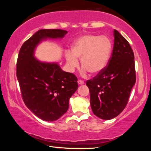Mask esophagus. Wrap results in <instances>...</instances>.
Instances as JSON below:
<instances>
[{"label": "esophagus", "mask_w": 151, "mask_h": 151, "mask_svg": "<svg viewBox=\"0 0 151 151\" xmlns=\"http://www.w3.org/2000/svg\"><path fill=\"white\" fill-rule=\"evenodd\" d=\"M78 85H84V84H85V83H84V81H83L78 80Z\"/></svg>", "instance_id": "esophagus-1"}]
</instances>
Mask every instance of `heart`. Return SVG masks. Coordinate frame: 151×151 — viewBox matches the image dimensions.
Instances as JSON below:
<instances>
[{
    "mask_svg": "<svg viewBox=\"0 0 151 151\" xmlns=\"http://www.w3.org/2000/svg\"><path fill=\"white\" fill-rule=\"evenodd\" d=\"M112 42L106 36L85 35L78 38L71 48L66 51L65 58L69 70L78 67L81 59L82 72L92 75L101 73L106 67L112 51Z\"/></svg>",
    "mask_w": 151,
    "mask_h": 151,
    "instance_id": "heart-1",
    "label": "heart"
}]
</instances>
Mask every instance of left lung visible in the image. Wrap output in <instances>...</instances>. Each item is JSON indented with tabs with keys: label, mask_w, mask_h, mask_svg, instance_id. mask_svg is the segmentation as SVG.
I'll list each match as a JSON object with an SVG mask.
<instances>
[{
	"label": "left lung",
	"mask_w": 151,
	"mask_h": 151,
	"mask_svg": "<svg viewBox=\"0 0 151 151\" xmlns=\"http://www.w3.org/2000/svg\"><path fill=\"white\" fill-rule=\"evenodd\" d=\"M114 38L109 65L86 83L92 111L103 120L112 119L121 113L136 81L134 56L131 46L115 29Z\"/></svg>",
	"instance_id": "8db88e82"
}]
</instances>
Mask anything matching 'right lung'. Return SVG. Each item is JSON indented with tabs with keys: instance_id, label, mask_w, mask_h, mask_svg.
I'll list each match as a JSON object with an SVG mask.
<instances>
[{
	"instance_id": "1",
	"label": "right lung",
	"mask_w": 151,
	"mask_h": 151,
	"mask_svg": "<svg viewBox=\"0 0 151 151\" xmlns=\"http://www.w3.org/2000/svg\"><path fill=\"white\" fill-rule=\"evenodd\" d=\"M61 29H41L20 48L17 76L24 103L36 116L55 121L65 114L69 99L78 88L77 78L61 69L58 63L42 62L35 58V50L47 39H61L67 34Z\"/></svg>"
}]
</instances>
